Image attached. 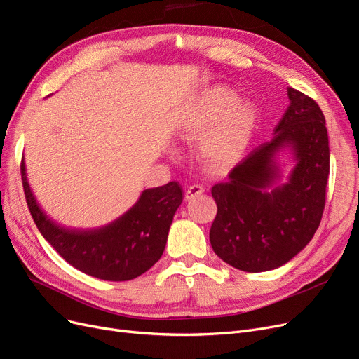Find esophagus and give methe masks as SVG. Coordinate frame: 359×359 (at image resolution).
<instances>
[{"label":"esophagus","mask_w":359,"mask_h":359,"mask_svg":"<svg viewBox=\"0 0 359 359\" xmlns=\"http://www.w3.org/2000/svg\"><path fill=\"white\" fill-rule=\"evenodd\" d=\"M201 194H204V188H202L201 184H191L189 188L186 189V192H184V198L189 201V199H194L195 196H198Z\"/></svg>","instance_id":"esophagus-1"}]
</instances>
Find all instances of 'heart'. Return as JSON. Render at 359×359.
Here are the masks:
<instances>
[{
  "mask_svg": "<svg viewBox=\"0 0 359 359\" xmlns=\"http://www.w3.org/2000/svg\"><path fill=\"white\" fill-rule=\"evenodd\" d=\"M258 126L257 107L233 90L217 86L194 102L184 121L186 132L202 137L199 155L212 171H226L246 152Z\"/></svg>",
  "mask_w": 359,
  "mask_h": 359,
  "instance_id": "heart-1",
  "label": "heart"
}]
</instances>
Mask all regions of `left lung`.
I'll return each instance as SVG.
<instances>
[{"label": "left lung", "instance_id": "left-lung-1", "mask_svg": "<svg viewBox=\"0 0 359 359\" xmlns=\"http://www.w3.org/2000/svg\"><path fill=\"white\" fill-rule=\"evenodd\" d=\"M290 104L274 136L246 155L212 186L217 215L210 230L214 252L229 266L248 273L282 267L313 239L324 205L330 173L325 118L318 104L287 88ZM291 149L295 167L280 184L275 155Z\"/></svg>", "mask_w": 359, "mask_h": 359}]
</instances>
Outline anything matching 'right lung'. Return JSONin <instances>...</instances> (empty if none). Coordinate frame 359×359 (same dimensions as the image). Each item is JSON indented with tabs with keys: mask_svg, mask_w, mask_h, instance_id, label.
I'll return each instance as SVG.
<instances>
[{
	"mask_svg": "<svg viewBox=\"0 0 359 359\" xmlns=\"http://www.w3.org/2000/svg\"><path fill=\"white\" fill-rule=\"evenodd\" d=\"M20 171L36 227L74 269L101 280L126 282L148 271L161 258L173 215L183 199L177 182L144 191L136 204L110 224L73 230L58 226L41 210L27 183L25 161Z\"/></svg>",
	"mask_w": 359,
	"mask_h": 359,
	"instance_id": "obj_1",
	"label": "right lung"
}]
</instances>
